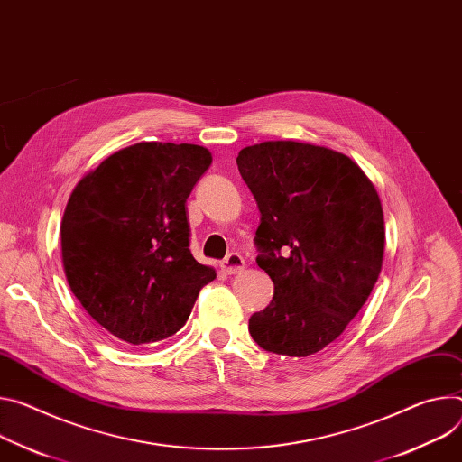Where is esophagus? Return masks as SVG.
I'll return each mask as SVG.
<instances>
[{
    "mask_svg": "<svg viewBox=\"0 0 462 462\" xmlns=\"http://www.w3.org/2000/svg\"><path fill=\"white\" fill-rule=\"evenodd\" d=\"M221 267H223V271H225L226 274H237V273H241V271L245 269V260H243L241 254L230 253V254L225 258V262L221 263Z\"/></svg>",
    "mask_w": 462,
    "mask_h": 462,
    "instance_id": "1",
    "label": "esophagus"
}]
</instances>
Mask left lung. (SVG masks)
I'll return each instance as SVG.
<instances>
[{
    "instance_id": "obj_1",
    "label": "left lung",
    "mask_w": 462,
    "mask_h": 462,
    "mask_svg": "<svg viewBox=\"0 0 462 462\" xmlns=\"http://www.w3.org/2000/svg\"><path fill=\"white\" fill-rule=\"evenodd\" d=\"M236 162L262 214L256 262L274 283L248 331L273 354H317L346 329L382 273V200L356 162L326 147L263 142Z\"/></svg>"
}]
</instances>
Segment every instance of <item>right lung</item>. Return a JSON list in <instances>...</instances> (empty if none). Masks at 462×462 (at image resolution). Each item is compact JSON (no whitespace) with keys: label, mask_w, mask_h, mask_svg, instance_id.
<instances>
[{"label":"right lung","mask_w":462,"mask_h":462,"mask_svg":"<svg viewBox=\"0 0 462 462\" xmlns=\"http://www.w3.org/2000/svg\"><path fill=\"white\" fill-rule=\"evenodd\" d=\"M212 163L191 143L125 147L80 179L60 225L68 283L116 339L152 345L188 320L216 278L189 250L186 199Z\"/></svg>","instance_id":"add662e5"}]
</instances>
